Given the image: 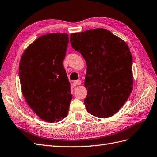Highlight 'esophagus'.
Here are the masks:
<instances>
[{"mask_svg":"<svg viewBox=\"0 0 157 157\" xmlns=\"http://www.w3.org/2000/svg\"><path fill=\"white\" fill-rule=\"evenodd\" d=\"M80 84H81V81H80V80H75V81H74V82H73L74 86H76V85H80Z\"/></svg>","mask_w":157,"mask_h":157,"instance_id":"esophagus-1","label":"esophagus"}]
</instances>
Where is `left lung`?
Wrapping results in <instances>:
<instances>
[{"mask_svg":"<svg viewBox=\"0 0 157 157\" xmlns=\"http://www.w3.org/2000/svg\"><path fill=\"white\" fill-rule=\"evenodd\" d=\"M71 46L81 54L87 71L84 105L91 115L113 116L126 103L133 86L132 56L120 38L105 29L72 33Z\"/></svg>","mask_w":157,"mask_h":157,"instance_id":"1","label":"left lung"}]
</instances>
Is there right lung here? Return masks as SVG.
Masks as SVG:
<instances>
[{
    "mask_svg": "<svg viewBox=\"0 0 157 157\" xmlns=\"http://www.w3.org/2000/svg\"><path fill=\"white\" fill-rule=\"evenodd\" d=\"M67 33L42 35L23 52L19 66L22 94L41 119L58 122L67 115L72 99L63 67L69 43Z\"/></svg>",
    "mask_w": 157,
    "mask_h": 157,
    "instance_id": "1",
    "label": "right lung"
}]
</instances>
